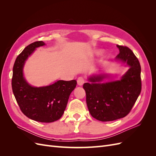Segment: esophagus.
I'll list each match as a JSON object with an SVG mask.
<instances>
[{
  "label": "esophagus",
  "mask_w": 156,
  "mask_h": 156,
  "mask_svg": "<svg viewBox=\"0 0 156 156\" xmlns=\"http://www.w3.org/2000/svg\"><path fill=\"white\" fill-rule=\"evenodd\" d=\"M84 81H84V79L83 77H79L77 79V84L79 86H82L83 84L84 83Z\"/></svg>",
  "instance_id": "1"
}]
</instances>
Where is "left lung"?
<instances>
[{
	"mask_svg": "<svg viewBox=\"0 0 156 156\" xmlns=\"http://www.w3.org/2000/svg\"><path fill=\"white\" fill-rule=\"evenodd\" d=\"M120 53L115 60L125 64L129 69L120 80L103 83L109 74L88 77L83 84L87 104L92 117L101 122L113 121L129 114L141 91L140 65L127 47L117 45Z\"/></svg>",
	"mask_w": 156,
	"mask_h": 156,
	"instance_id": "left-lung-1",
	"label": "left lung"
}]
</instances>
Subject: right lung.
I'll use <instances>...</instances> for the list:
<instances>
[{"label": "right lung", "mask_w": 156, "mask_h": 156, "mask_svg": "<svg viewBox=\"0 0 156 156\" xmlns=\"http://www.w3.org/2000/svg\"><path fill=\"white\" fill-rule=\"evenodd\" d=\"M45 45L42 41H35L27 46L18 55L13 68L12 87L23 114L33 120L49 123L58 120L63 115L77 81L58 80L49 85L40 87L29 84L23 74L26 60L36 48Z\"/></svg>", "instance_id": "add662e5"}]
</instances>
